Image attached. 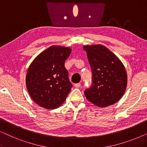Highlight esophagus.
Segmentation results:
<instances>
[{"label": "esophagus", "mask_w": 147, "mask_h": 147, "mask_svg": "<svg viewBox=\"0 0 147 147\" xmlns=\"http://www.w3.org/2000/svg\"><path fill=\"white\" fill-rule=\"evenodd\" d=\"M74 86H75V88H80V86H81V84H80V83L76 84H74Z\"/></svg>", "instance_id": "1"}]
</instances>
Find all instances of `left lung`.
Listing matches in <instances>:
<instances>
[{"instance_id": "8db88e82", "label": "left lung", "mask_w": 147, "mask_h": 147, "mask_svg": "<svg viewBox=\"0 0 147 147\" xmlns=\"http://www.w3.org/2000/svg\"><path fill=\"white\" fill-rule=\"evenodd\" d=\"M92 72V84L84 94L89 102L100 108L115 104L124 95L127 73L123 63L105 46L84 45Z\"/></svg>"}]
</instances>
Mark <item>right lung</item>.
Listing matches in <instances>:
<instances>
[{"label":"right lung","mask_w":147,"mask_h":147,"mask_svg":"<svg viewBox=\"0 0 147 147\" xmlns=\"http://www.w3.org/2000/svg\"><path fill=\"white\" fill-rule=\"evenodd\" d=\"M71 49L52 45L39 53L30 64L25 78L32 100L47 110L59 108L72 87L65 69V60Z\"/></svg>","instance_id":"obj_1"}]
</instances>
